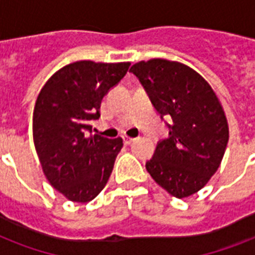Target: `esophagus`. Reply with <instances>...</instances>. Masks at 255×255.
Instances as JSON below:
<instances>
[{
    "label": "esophagus",
    "instance_id": "esophagus-1",
    "mask_svg": "<svg viewBox=\"0 0 255 255\" xmlns=\"http://www.w3.org/2000/svg\"><path fill=\"white\" fill-rule=\"evenodd\" d=\"M123 140H124V144L128 145V144H131L135 139H132V137H129V136H123Z\"/></svg>",
    "mask_w": 255,
    "mask_h": 255
}]
</instances>
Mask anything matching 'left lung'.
Here are the masks:
<instances>
[{
	"label": "left lung",
	"mask_w": 255,
	"mask_h": 255,
	"mask_svg": "<svg viewBox=\"0 0 255 255\" xmlns=\"http://www.w3.org/2000/svg\"><path fill=\"white\" fill-rule=\"evenodd\" d=\"M139 78L161 119H172L169 136L156 145L145 168L177 198L202 189L216 173L229 140V126L216 92L189 66L168 59L137 62Z\"/></svg>",
	"instance_id": "left-lung-1"
}]
</instances>
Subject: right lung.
I'll return each mask as SVG.
<instances>
[{"mask_svg": "<svg viewBox=\"0 0 255 255\" xmlns=\"http://www.w3.org/2000/svg\"><path fill=\"white\" fill-rule=\"evenodd\" d=\"M131 63L79 61L46 82L35 102L33 139L46 178L74 202H88L102 192L114 169L123 139L91 133L100 103Z\"/></svg>", "mask_w": 255, "mask_h": 255, "instance_id": "1", "label": "right lung"}]
</instances>
